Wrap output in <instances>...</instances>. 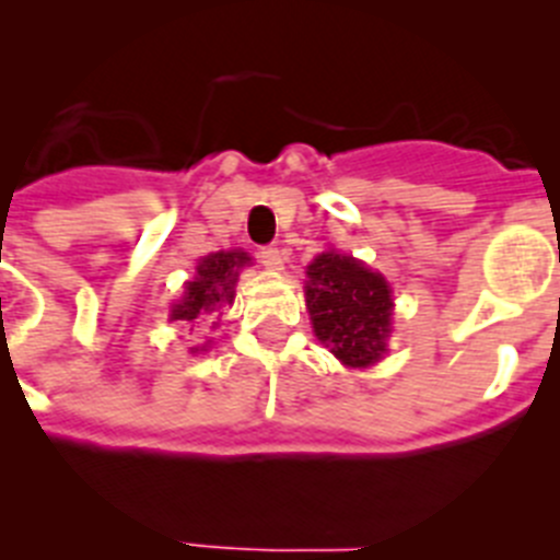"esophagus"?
Returning a JSON list of instances; mask_svg holds the SVG:
<instances>
[{
    "mask_svg": "<svg viewBox=\"0 0 560 560\" xmlns=\"http://www.w3.org/2000/svg\"><path fill=\"white\" fill-rule=\"evenodd\" d=\"M257 257H260V264H264L266 269H280V266H283V255H280L277 246H266V249L257 252Z\"/></svg>",
    "mask_w": 560,
    "mask_h": 560,
    "instance_id": "esophagus-1",
    "label": "esophagus"
}]
</instances>
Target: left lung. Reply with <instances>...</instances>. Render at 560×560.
<instances>
[{
    "label": "left lung",
    "mask_w": 560,
    "mask_h": 560,
    "mask_svg": "<svg viewBox=\"0 0 560 560\" xmlns=\"http://www.w3.org/2000/svg\"><path fill=\"white\" fill-rule=\"evenodd\" d=\"M314 334L348 368H368L387 350L393 296L378 271L348 255L325 252L308 266L305 285Z\"/></svg>",
    "instance_id": "8db88e82"
}]
</instances>
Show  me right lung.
<instances>
[{
    "mask_svg": "<svg viewBox=\"0 0 560 560\" xmlns=\"http://www.w3.org/2000/svg\"><path fill=\"white\" fill-rule=\"evenodd\" d=\"M249 264L246 252H212L196 269V277L185 285L182 303L173 305L171 319H187L192 323L196 316L210 314L219 305L235 300V283L241 266Z\"/></svg>",
    "mask_w": 560,
    "mask_h": 560,
    "instance_id": "obj_1",
    "label": "right lung"
}]
</instances>
